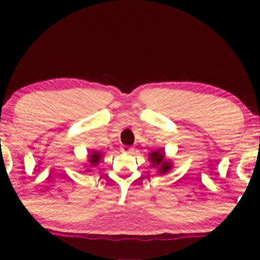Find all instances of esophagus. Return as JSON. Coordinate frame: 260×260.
Returning a JSON list of instances; mask_svg holds the SVG:
<instances>
[{
  "instance_id": "esophagus-1",
  "label": "esophagus",
  "mask_w": 260,
  "mask_h": 260,
  "mask_svg": "<svg viewBox=\"0 0 260 260\" xmlns=\"http://www.w3.org/2000/svg\"><path fill=\"white\" fill-rule=\"evenodd\" d=\"M121 152H124V153H133L134 152V149L133 148H131V147H126V146H124L121 148Z\"/></svg>"
}]
</instances>
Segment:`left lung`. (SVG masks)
I'll list each match as a JSON object with an SVG mask.
<instances>
[{
  "instance_id": "8db88e82",
  "label": "left lung",
  "mask_w": 260,
  "mask_h": 260,
  "mask_svg": "<svg viewBox=\"0 0 260 260\" xmlns=\"http://www.w3.org/2000/svg\"><path fill=\"white\" fill-rule=\"evenodd\" d=\"M149 159L151 161L152 167H158V172L160 174H165L172 169V162L165 159V153L162 149L149 153Z\"/></svg>"
}]
</instances>
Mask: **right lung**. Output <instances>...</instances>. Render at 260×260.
Returning a JSON list of instances; mask_svg holds the SVG:
<instances>
[{
	"instance_id": "right-lung-1",
	"label": "right lung",
	"mask_w": 260,
	"mask_h": 260,
	"mask_svg": "<svg viewBox=\"0 0 260 260\" xmlns=\"http://www.w3.org/2000/svg\"><path fill=\"white\" fill-rule=\"evenodd\" d=\"M101 158H102V153H101L100 151H93L88 155V161H89V164L91 166H96L100 162ZM87 171H89V170H87Z\"/></svg>"
}]
</instances>
